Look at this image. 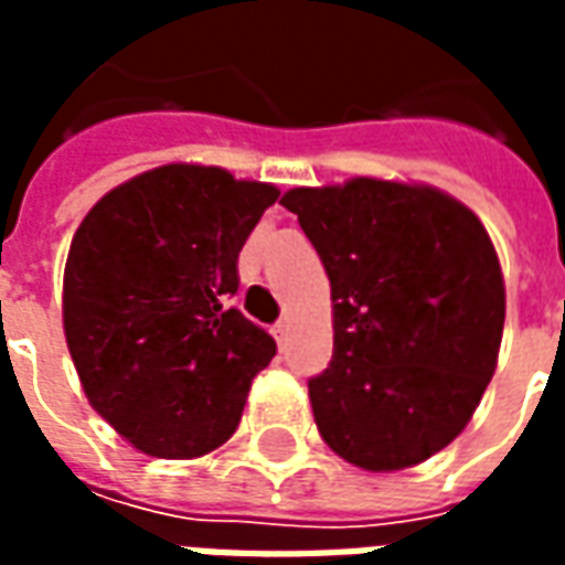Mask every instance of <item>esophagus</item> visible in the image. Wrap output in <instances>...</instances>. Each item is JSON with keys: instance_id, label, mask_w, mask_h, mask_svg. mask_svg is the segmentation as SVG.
I'll return each mask as SVG.
<instances>
[{"instance_id": "1", "label": "esophagus", "mask_w": 565, "mask_h": 565, "mask_svg": "<svg viewBox=\"0 0 565 565\" xmlns=\"http://www.w3.org/2000/svg\"><path fill=\"white\" fill-rule=\"evenodd\" d=\"M271 335L278 339V344H287V335H290V323H287V320H278V323L271 327Z\"/></svg>"}]
</instances>
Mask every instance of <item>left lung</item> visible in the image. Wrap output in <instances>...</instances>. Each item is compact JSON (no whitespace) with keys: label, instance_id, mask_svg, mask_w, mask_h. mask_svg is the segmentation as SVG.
<instances>
[{"label":"left lung","instance_id":"obj_1","mask_svg":"<svg viewBox=\"0 0 565 565\" xmlns=\"http://www.w3.org/2000/svg\"><path fill=\"white\" fill-rule=\"evenodd\" d=\"M332 290L330 366L308 379L320 436L369 472L424 462L469 424L497 369L505 287L490 235L433 186H296Z\"/></svg>","mask_w":565,"mask_h":565}]
</instances>
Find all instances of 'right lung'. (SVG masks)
Here are the masks:
<instances>
[{"label": "right lung", "instance_id": "obj_1", "mask_svg": "<svg viewBox=\"0 0 565 565\" xmlns=\"http://www.w3.org/2000/svg\"><path fill=\"white\" fill-rule=\"evenodd\" d=\"M278 190L214 166L115 186L72 238L63 327L84 393L129 445L166 460L233 436L275 339L230 306L238 254Z\"/></svg>", "mask_w": 565, "mask_h": 565}]
</instances>
